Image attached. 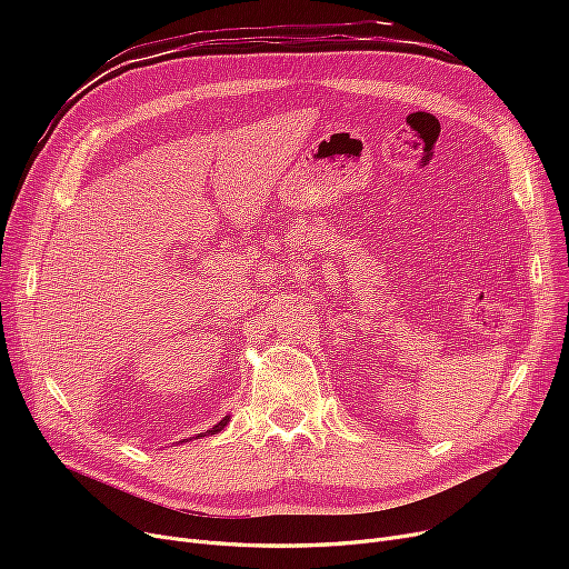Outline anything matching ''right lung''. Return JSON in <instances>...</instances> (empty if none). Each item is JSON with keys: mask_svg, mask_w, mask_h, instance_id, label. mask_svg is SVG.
<instances>
[{"mask_svg": "<svg viewBox=\"0 0 569 569\" xmlns=\"http://www.w3.org/2000/svg\"><path fill=\"white\" fill-rule=\"evenodd\" d=\"M228 422H230V417H223V420H221L217 427H212V429L204 431V433H207V436H209V433H219V431H221V429H223Z\"/></svg>", "mask_w": 569, "mask_h": 569, "instance_id": "obj_1", "label": "right lung"}]
</instances>
